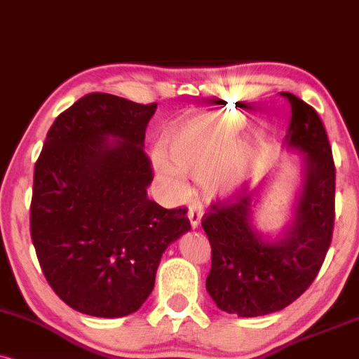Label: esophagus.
I'll use <instances>...</instances> for the list:
<instances>
[{"instance_id": "esophagus-1", "label": "esophagus", "mask_w": 359, "mask_h": 359, "mask_svg": "<svg viewBox=\"0 0 359 359\" xmlns=\"http://www.w3.org/2000/svg\"><path fill=\"white\" fill-rule=\"evenodd\" d=\"M201 218H203V210L198 206H191L188 210V219L189 223H191V228H198L201 223Z\"/></svg>"}]
</instances>
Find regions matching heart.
Instances as JSON below:
<instances>
[{
    "instance_id": "1",
    "label": "heart",
    "mask_w": 359,
    "mask_h": 359,
    "mask_svg": "<svg viewBox=\"0 0 359 359\" xmlns=\"http://www.w3.org/2000/svg\"><path fill=\"white\" fill-rule=\"evenodd\" d=\"M245 126L243 114L215 113L188 119L166 138V154L154 151L151 165L158 178L171 193L184 189V175L198 176L210 196L228 194L245 180L246 151L233 148Z\"/></svg>"
}]
</instances>
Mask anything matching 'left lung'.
Instances as JSON below:
<instances>
[{
  "instance_id": "obj_1",
  "label": "left lung",
  "mask_w": 359,
  "mask_h": 359,
  "mask_svg": "<svg viewBox=\"0 0 359 359\" xmlns=\"http://www.w3.org/2000/svg\"><path fill=\"white\" fill-rule=\"evenodd\" d=\"M283 96L291 106L286 148L302 153L303 165L291 223L276 238L255 226L266 180L211 205L201 221L211 245L206 291L219 309L241 318L280 311L299 298L315 281L333 236L334 163L325 126L303 100Z\"/></svg>"
}]
</instances>
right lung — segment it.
<instances>
[{
  "label": "right lung",
  "mask_w": 359,
  "mask_h": 359,
  "mask_svg": "<svg viewBox=\"0 0 359 359\" xmlns=\"http://www.w3.org/2000/svg\"><path fill=\"white\" fill-rule=\"evenodd\" d=\"M156 103L83 96L55 119L34 165L29 224L44 278L90 316L121 318L151 294L165 250L188 233L184 208L148 198L144 131Z\"/></svg>",
  "instance_id": "add662e5"
}]
</instances>
